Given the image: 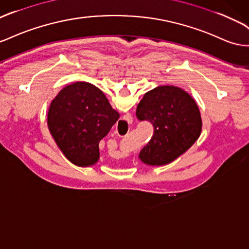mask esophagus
<instances>
[{
    "instance_id": "obj_1",
    "label": "esophagus",
    "mask_w": 249,
    "mask_h": 249,
    "mask_svg": "<svg viewBox=\"0 0 249 249\" xmlns=\"http://www.w3.org/2000/svg\"><path fill=\"white\" fill-rule=\"evenodd\" d=\"M132 124V117H131L130 115L126 116V117L124 118L123 120H120V122L118 123V124L116 125V131H117V133H120L123 136L126 135V133L125 134H124V133L125 132V130L127 129V127H129V124Z\"/></svg>"
}]
</instances>
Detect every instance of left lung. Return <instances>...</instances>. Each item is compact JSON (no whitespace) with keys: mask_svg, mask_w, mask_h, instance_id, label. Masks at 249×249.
Instances as JSON below:
<instances>
[{"mask_svg":"<svg viewBox=\"0 0 249 249\" xmlns=\"http://www.w3.org/2000/svg\"><path fill=\"white\" fill-rule=\"evenodd\" d=\"M140 122H150L154 134L139 159L149 165H163L182 155L202 130L196 102L189 93L174 86H160L144 94L137 106Z\"/></svg>","mask_w":249,"mask_h":249,"instance_id":"left-lung-1","label":"left lung"}]
</instances>
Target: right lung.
<instances>
[{
  "label": "right lung",
  "mask_w": 249,
  "mask_h": 249,
  "mask_svg": "<svg viewBox=\"0 0 249 249\" xmlns=\"http://www.w3.org/2000/svg\"><path fill=\"white\" fill-rule=\"evenodd\" d=\"M119 118L97 87L77 82L65 87L48 111L49 131L66 158L78 166L99 159V141Z\"/></svg>",
  "instance_id": "add662e5"
}]
</instances>
